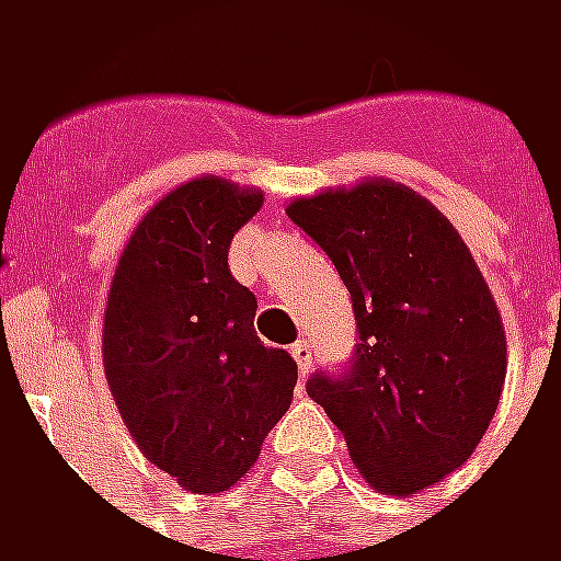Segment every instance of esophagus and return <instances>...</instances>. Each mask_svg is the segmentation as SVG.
<instances>
[{
  "label": "esophagus",
  "mask_w": 561,
  "mask_h": 561,
  "mask_svg": "<svg viewBox=\"0 0 561 561\" xmlns=\"http://www.w3.org/2000/svg\"><path fill=\"white\" fill-rule=\"evenodd\" d=\"M293 358H296V364H299V374L306 377L308 370L314 367V358H311V342L308 340H299V342H293Z\"/></svg>",
  "instance_id": "esophagus-1"
}]
</instances>
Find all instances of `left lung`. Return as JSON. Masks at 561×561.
I'll list each match as a JSON object with an SVG mask.
<instances>
[{
    "mask_svg": "<svg viewBox=\"0 0 561 561\" xmlns=\"http://www.w3.org/2000/svg\"><path fill=\"white\" fill-rule=\"evenodd\" d=\"M287 216L336 265L358 324L345 370H318L308 398L379 494L430 488L482 442L506 377L503 321L476 259L404 184L324 191Z\"/></svg>",
    "mask_w": 561,
    "mask_h": 561,
    "instance_id": "obj_1",
    "label": "left lung"
}]
</instances>
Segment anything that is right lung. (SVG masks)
Here are the masks:
<instances>
[{"label": "right lung", "mask_w": 561, "mask_h": 561, "mask_svg": "<svg viewBox=\"0 0 561 561\" xmlns=\"http://www.w3.org/2000/svg\"><path fill=\"white\" fill-rule=\"evenodd\" d=\"M262 191L206 175L131 231L104 311V374L135 445L194 494L250 472L296 389V360L255 336V296L228 268Z\"/></svg>", "instance_id": "1"}]
</instances>
